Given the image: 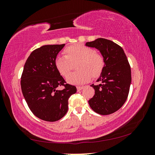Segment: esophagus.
<instances>
[{
	"label": "esophagus",
	"mask_w": 155,
	"mask_h": 155,
	"mask_svg": "<svg viewBox=\"0 0 155 155\" xmlns=\"http://www.w3.org/2000/svg\"><path fill=\"white\" fill-rule=\"evenodd\" d=\"M77 91H81V90H83V87H81V86H78V87H77Z\"/></svg>",
	"instance_id": "obj_1"
}]
</instances>
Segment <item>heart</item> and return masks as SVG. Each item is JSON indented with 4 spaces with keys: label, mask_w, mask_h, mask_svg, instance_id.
Masks as SVG:
<instances>
[{
    "label": "heart",
    "mask_w": 155,
    "mask_h": 155,
    "mask_svg": "<svg viewBox=\"0 0 155 155\" xmlns=\"http://www.w3.org/2000/svg\"><path fill=\"white\" fill-rule=\"evenodd\" d=\"M64 56H57L54 61L57 71L62 77H66L70 72L71 64L77 61L76 69L67 78L70 84L81 85L90 81L91 77L98 78L104 68V59L101 54L91 47L76 44L67 46L64 50Z\"/></svg>",
    "instance_id": "heart-1"
}]
</instances>
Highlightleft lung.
Segmentation results:
<instances>
[{
    "label": "left lung",
    "instance_id": "8db88e82",
    "mask_svg": "<svg viewBox=\"0 0 155 155\" xmlns=\"http://www.w3.org/2000/svg\"><path fill=\"white\" fill-rule=\"evenodd\" d=\"M85 46L95 48L104 59V68L97 82L91 86L95 94L88 101L93 111L109 115L121 108L127 101L131 83V71L127 57L121 46L111 40L98 38Z\"/></svg>",
    "mask_w": 155,
    "mask_h": 155
}]
</instances>
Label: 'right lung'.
Wrapping results in <instances>:
<instances>
[{"mask_svg":"<svg viewBox=\"0 0 155 155\" xmlns=\"http://www.w3.org/2000/svg\"><path fill=\"white\" fill-rule=\"evenodd\" d=\"M65 44L45 45L31 52L21 77V89L33 114L47 122L62 118L68 109V99L77 92L75 86L66 83L54 65V59ZM64 86L58 91L57 87Z\"/></svg>","mask_w":155,"mask_h":155,"instance_id":"add662e5","label":"right lung"}]
</instances>
